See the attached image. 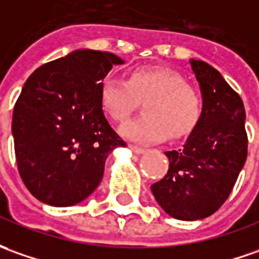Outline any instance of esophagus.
Instances as JSON below:
<instances>
[{"mask_svg":"<svg viewBox=\"0 0 259 259\" xmlns=\"http://www.w3.org/2000/svg\"><path fill=\"white\" fill-rule=\"evenodd\" d=\"M129 147H130V150H132L133 153H136V154H143V153L146 152L144 149H142V147H137V146H133V144H130Z\"/></svg>","mask_w":259,"mask_h":259,"instance_id":"esophagus-1","label":"esophagus"}]
</instances>
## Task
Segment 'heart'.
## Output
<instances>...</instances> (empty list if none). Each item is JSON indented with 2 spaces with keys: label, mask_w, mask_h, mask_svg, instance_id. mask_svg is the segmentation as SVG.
I'll return each instance as SVG.
<instances>
[{
  "label": "heart",
  "mask_w": 259,
  "mask_h": 259,
  "mask_svg": "<svg viewBox=\"0 0 259 259\" xmlns=\"http://www.w3.org/2000/svg\"><path fill=\"white\" fill-rule=\"evenodd\" d=\"M100 106L110 119L123 122L143 102L144 116L123 124L120 135L139 144L159 143L167 135L180 139L194 129L203 103L177 72L160 68L133 70L127 80L106 76L99 89Z\"/></svg>",
  "instance_id": "b5f03b06"
}]
</instances>
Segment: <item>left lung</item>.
Returning <instances> with one entry per match:
<instances>
[{"label":"left lung","mask_w":259,"mask_h":259,"mask_svg":"<svg viewBox=\"0 0 259 259\" xmlns=\"http://www.w3.org/2000/svg\"><path fill=\"white\" fill-rule=\"evenodd\" d=\"M203 113L180 149L166 152L168 171L152 186L170 217L196 221L224 204L247 160L244 103L223 75L203 61L190 59Z\"/></svg>","instance_id":"left-lung-1"}]
</instances>
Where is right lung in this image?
Returning a JSON list of instances; mask_svg holds the SVG:
<instances>
[{
	"label": "right lung",
	"mask_w": 259,
	"mask_h": 259,
	"mask_svg": "<svg viewBox=\"0 0 259 259\" xmlns=\"http://www.w3.org/2000/svg\"><path fill=\"white\" fill-rule=\"evenodd\" d=\"M120 56L76 49L26 79L14 107L12 136L21 179L42 203L69 207L99 186L107 156L126 143L100 106L102 80Z\"/></svg>",
	"instance_id": "add662e5"
}]
</instances>
